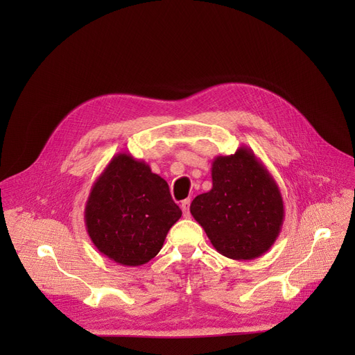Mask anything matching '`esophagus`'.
<instances>
[{"label": "esophagus", "mask_w": 355, "mask_h": 355, "mask_svg": "<svg viewBox=\"0 0 355 355\" xmlns=\"http://www.w3.org/2000/svg\"><path fill=\"white\" fill-rule=\"evenodd\" d=\"M190 204H191V200H190V198L181 201V210H182V213H184L185 217L190 216Z\"/></svg>", "instance_id": "esophagus-1"}]
</instances>
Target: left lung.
I'll list each match as a JSON object with an SVG mask.
<instances>
[{
    "instance_id": "left-lung-1",
    "label": "left lung",
    "mask_w": 355,
    "mask_h": 355,
    "mask_svg": "<svg viewBox=\"0 0 355 355\" xmlns=\"http://www.w3.org/2000/svg\"><path fill=\"white\" fill-rule=\"evenodd\" d=\"M211 180V190L197 196L190 211L213 248L234 260L265 254L285 218L281 190L268 168L243 145L213 159Z\"/></svg>"
}]
</instances>
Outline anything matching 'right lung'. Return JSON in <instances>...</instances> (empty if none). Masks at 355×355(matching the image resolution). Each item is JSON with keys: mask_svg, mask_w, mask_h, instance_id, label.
I'll return each instance as SVG.
<instances>
[{"mask_svg": "<svg viewBox=\"0 0 355 355\" xmlns=\"http://www.w3.org/2000/svg\"><path fill=\"white\" fill-rule=\"evenodd\" d=\"M164 178L128 153L109 161L93 182L85 225L95 248L122 266L148 263L181 217Z\"/></svg>", "mask_w": 355, "mask_h": 355, "instance_id": "obj_1", "label": "right lung"}]
</instances>
